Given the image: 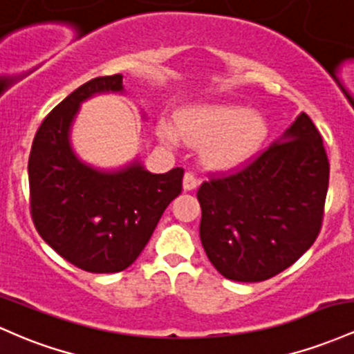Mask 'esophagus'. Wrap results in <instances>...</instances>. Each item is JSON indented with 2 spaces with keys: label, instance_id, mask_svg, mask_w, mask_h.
Here are the masks:
<instances>
[{
  "label": "esophagus",
  "instance_id": "1",
  "mask_svg": "<svg viewBox=\"0 0 354 354\" xmlns=\"http://www.w3.org/2000/svg\"><path fill=\"white\" fill-rule=\"evenodd\" d=\"M198 185L197 177L192 172H185L184 176V190H194Z\"/></svg>",
  "mask_w": 354,
  "mask_h": 354
}]
</instances>
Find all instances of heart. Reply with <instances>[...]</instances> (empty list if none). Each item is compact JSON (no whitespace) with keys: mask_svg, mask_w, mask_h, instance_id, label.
Masks as SVG:
<instances>
[{"mask_svg":"<svg viewBox=\"0 0 354 354\" xmlns=\"http://www.w3.org/2000/svg\"><path fill=\"white\" fill-rule=\"evenodd\" d=\"M158 137L167 145L180 138L190 145H203L205 162L227 170L248 162L268 137V124L261 113L232 103H205L180 110L177 125L162 124Z\"/></svg>","mask_w":354,"mask_h":354,"instance_id":"b5f03b06","label":"heart"}]
</instances>
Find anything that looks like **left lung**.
Segmentation results:
<instances>
[{
    "instance_id": "left-lung-1",
    "label": "left lung",
    "mask_w": 354,
    "mask_h": 354,
    "mask_svg": "<svg viewBox=\"0 0 354 354\" xmlns=\"http://www.w3.org/2000/svg\"><path fill=\"white\" fill-rule=\"evenodd\" d=\"M328 182L323 138L304 112L239 172L204 182L201 241L214 268L259 283L295 264L319 234Z\"/></svg>"
}]
</instances>
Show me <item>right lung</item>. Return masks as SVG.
Masks as SVG:
<instances>
[{"label": "right lung", "mask_w": 354, "mask_h": 354, "mask_svg": "<svg viewBox=\"0 0 354 354\" xmlns=\"http://www.w3.org/2000/svg\"><path fill=\"white\" fill-rule=\"evenodd\" d=\"M122 75L83 83L39 125L28 160L31 217L43 241L88 272L124 271L140 256L167 205L182 190L184 169L152 174L140 158L118 169L82 160L71 145L80 105L124 93Z\"/></svg>", "instance_id": "obj_1"}]
</instances>
